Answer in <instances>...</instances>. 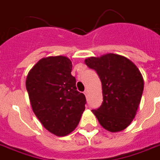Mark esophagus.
Wrapping results in <instances>:
<instances>
[{
	"label": "esophagus",
	"instance_id": "1",
	"mask_svg": "<svg viewBox=\"0 0 160 160\" xmlns=\"http://www.w3.org/2000/svg\"><path fill=\"white\" fill-rule=\"evenodd\" d=\"M88 91L86 89V90L84 91V94H85V96H86V97H88Z\"/></svg>",
	"mask_w": 160,
	"mask_h": 160
}]
</instances>
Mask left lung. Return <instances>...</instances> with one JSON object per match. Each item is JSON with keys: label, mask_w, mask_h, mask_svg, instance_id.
<instances>
[{"label": "left lung", "mask_w": 160, "mask_h": 160, "mask_svg": "<svg viewBox=\"0 0 160 160\" xmlns=\"http://www.w3.org/2000/svg\"><path fill=\"white\" fill-rule=\"evenodd\" d=\"M97 72L102 82V104L92 112L105 129L118 132L134 118L143 90V79L138 68L125 57L106 54L85 60Z\"/></svg>", "instance_id": "1"}]
</instances>
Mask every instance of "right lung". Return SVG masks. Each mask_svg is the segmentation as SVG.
I'll return each mask as SVG.
<instances>
[{
  "label": "right lung",
  "mask_w": 160,
  "mask_h": 160,
  "mask_svg": "<svg viewBox=\"0 0 160 160\" xmlns=\"http://www.w3.org/2000/svg\"><path fill=\"white\" fill-rule=\"evenodd\" d=\"M72 68L67 57H48L33 67L26 81L33 112L46 129L57 136L72 132L85 110L86 98L77 90Z\"/></svg>",
  "instance_id": "1"
}]
</instances>
